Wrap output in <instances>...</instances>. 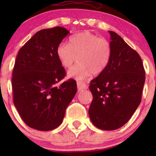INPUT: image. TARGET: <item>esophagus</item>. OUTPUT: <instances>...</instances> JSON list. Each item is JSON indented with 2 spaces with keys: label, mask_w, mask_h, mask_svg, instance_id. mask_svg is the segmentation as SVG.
Returning <instances> with one entry per match:
<instances>
[{
  "label": "esophagus",
  "mask_w": 156,
  "mask_h": 156,
  "mask_svg": "<svg viewBox=\"0 0 156 156\" xmlns=\"http://www.w3.org/2000/svg\"><path fill=\"white\" fill-rule=\"evenodd\" d=\"M77 87H78V90L80 91L83 90V89H85L87 88V84L85 83H83V82H77Z\"/></svg>",
  "instance_id": "esophagus-1"
}]
</instances>
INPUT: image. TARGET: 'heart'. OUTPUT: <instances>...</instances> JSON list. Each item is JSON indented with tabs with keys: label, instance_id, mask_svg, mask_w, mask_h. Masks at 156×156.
I'll list each match as a JSON object with an SVG mask.
<instances>
[{
	"label": "heart",
	"instance_id": "obj_1",
	"mask_svg": "<svg viewBox=\"0 0 156 156\" xmlns=\"http://www.w3.org/2000/svg\"><path fill=\"white\" fill-rule=\"evenodd\" d=\"M55 54L64 68L70 67L78 58V63L69 69L68 76L82 80L92 73L98 75L104 70L110 61L112 48L107 39L83 31L70 37L69 44H58Z\"/></svg>",
	"mask_w": 156,
	"mask_h": 156
}]
</instances>
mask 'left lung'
I'll use <instances>...</instances> for the list:
<instances>
[{"instance_id": "1", "label": "left lung", "mask_w": 156, "mask_h": 156, "mask_svg": "<svg viewBox=\"0 0 156 156\" xmlns=\"http://www.w3.org/2000/svg\"><path fill=\"white\" fill-rule=\"evenodd\" d=\"M108 32L112 55L105 69L90 82L89 116L98 128L113 130L128 122L140 104L145 71L139 53L117 33Z\"/></svg>"}]
</instances>
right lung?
<instances>
[{"label":"right lung","instance_id":"1","mask_svg":"<svg viewBox=\"0 0 156 156\" xmlns=\"http://www.w3.org/2000/svg\"><path fill=\"white\" fill-rule=\"evenodd\" d=\"M69 33L63 27L39 31L20 49L12 73L14 104L24 122L34 129L58 128L77 92L76 81L66 76L55 54L57 46Z\"/></svg>","mask_w":156,"mask_h":156}]
</instances>
